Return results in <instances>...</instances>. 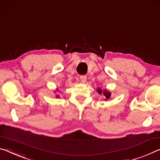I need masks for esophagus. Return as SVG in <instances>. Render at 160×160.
<instances>
[{
	"instance_id": "34e87169",
	"label": "esophagus",
	"mask_w": 160,
	"mask_h": 160,
	"mask_svg": "<svg viewBox=\"0 0 160 160\" xmlns=\"http://www.w3.org/2000/svg\"><path fill=\"white\" fill-rule=\"evenodd\" d=\"M86 79H87L86 76H81L80 77V80L82 83H85L86 82Z\"/></svg>"
}]
</instances>
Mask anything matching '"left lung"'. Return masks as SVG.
Returning a JSON list of instances; mask_svg holds the SVG:
<instances>
[{
  "label": "left lung",
  "mask_w": 160,
  "mask_h": 160,
  "mask_svg": "<svg viewBox=\"0 0 160 160\" xmlns=\"http://www.w3.org/2000/svg\"><path fill=\"white\" fill-rule=\"evenodd\" d=\"M96 91H97L99 94H101V93L103 94V96H105V99H104L105 101L108 100V99L111 97V93L109 91H107L106 89H105L104 91H102L100 88H98L96 89Z\"/></svg>",
  "instance_id": "left-lung-1"
}]
</instances>
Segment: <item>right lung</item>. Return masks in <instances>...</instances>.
Here are the masks:
<instances>
[{
	"label": "right lung",
	"instance_id": "1",
	"mask_svg": "<svg viewBox=\"0 0 160 160\" xmlns=\"http://www.w3.org/2000/svg\"><path fill=\"white\" fill-rule=\"evenodd\" d=\"M58 90H59V89H58V88H57V91H58ZM59 96H58V95H57V98H59Z\"/></svg>",
	"mask_w": 160,
	"mask_h": 160
}]
</instances>
